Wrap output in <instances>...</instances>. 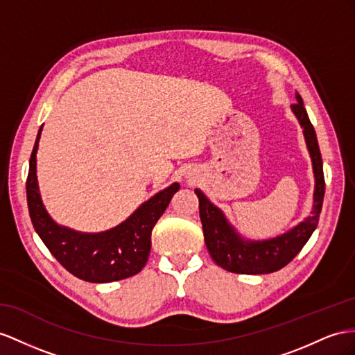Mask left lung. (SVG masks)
Returning <instances> with one entry per match:
<instances>
[{
    "label": "left lung",
    "instance_id": "obj_1",
    "mask_svg": "<svg viewBox=\"0 0 355 355\" xmlns=\"http://www.w3.org/2000/svg\"><path fill=\"white\" fill-rule=\"evenodd\" d=\"M295 100L297 103L291 106V109H293L303 129L315 177L313 207L311 216H307L303 222L277 235V237L267 240H248L241 237V234H239V231L226 219L225 213L204 195L202 190L195 189V193L199 199V217L202 222L207 249L216 264L226 271L239 272V275H266V272L284 268L288 262L297 257V253L303 249L316 230L325 190L322 159L316 133L311 120H309L303 98L297 93Z\"/></svg>",
    "mask_w": 355,
    "mask_h": 355
}]
</instances>
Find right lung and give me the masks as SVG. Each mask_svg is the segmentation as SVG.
Segmentation results:
<instances>
[{
  "instance_id": "add662e5",
  "label": "right lung",
  "mask_w": 355,
  "mask_h": 355,
  "mask_svg": "<svg viewBox=\"0 0 355 355\" xmlns=\"http://www.w3.org/2000/svg\"><path fill=\"white\" fill-rule=\"evenodd\" d=\"M39 129L30 157L26 201L35 232L55 259L69 272L93 284H106L139 272L151 249V231L180 184L172 183L141 204L124 222L102 232H80L58 225L43 205L37 183Z\"/></svg>"
}]
</instances>
